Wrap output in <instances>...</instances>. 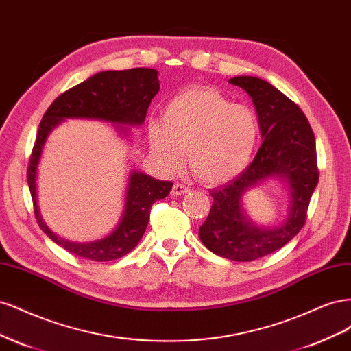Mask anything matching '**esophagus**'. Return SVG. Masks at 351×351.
Segmentation results:
<instances>
[{
    "label": "esophagus",
    "mask_w": 351,
    "mask_h": 351,
    "mask_svg": "<svg viewBox=\"0 0 351 351\" xmlns=\"http://www.w3.org/2000/svg\"><path fill=\"white\" fill-rule=\"evenodd\" d=\"M189 187L187 186H184V184H180V183H177V184H174L173 186V190H171V193L174 195V196H182V195H186L187 192H189Z\"/></svg>",
    "instance_id": "esophagus-1"
}]
</instances>
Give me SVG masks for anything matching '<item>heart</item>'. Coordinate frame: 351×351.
Instances as JSON below:
<instances>
[{
  "label": "heart",
  "instance_id": "b5f03b06",
  "mask_svg": "<svg viewBox=\"0 0 351 351\" xmlns=\"http://www.w3.org/2000/svg\"><path fill=\"white\" fill-rule=\"evenodd\" d=\"M259 139L258 117L214 88H189L167 104L162 123L149 125L151 151L167 173H177L186 151L192 173L221 184L247 167Z\"/></svg>",
  "mask_w": 351,
  "mask_h": 351
}]
</instances>
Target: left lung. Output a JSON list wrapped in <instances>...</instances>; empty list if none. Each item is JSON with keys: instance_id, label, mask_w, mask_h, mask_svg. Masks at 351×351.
<instances>
[{"instance_id": "obj_1", "label": "left lung", "mask_w": 351, "mask_h": 351, "mask_svg": "<svg viewBox=\"0 0 351 351\" xmlns=\"http://www.w3.org/2000/svg\"><path fill=\"white\" fill-rule=\"evenodd\" d=\"M228 82L252 97L263 142L243 173L228 184L212 190L214 202L206 221L199 228V237L218 256L250 262L281 249L303 228L319 169L315 134L299 105L258 77L239 76ZM271 175L287 180L292 190V206L289 218L281 228L263 230L243 218L241 196Z\"/></svg>"}]
</instances>
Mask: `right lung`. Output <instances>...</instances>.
<instances>
[{
  "instance_id": "obj_1",
  "label": "right lung",
  "mask_w": 351,
  "mask_h": 351,
  "mask_svg": "<svg viewBox=\"0 0 351 351\" xmlns=\"http://www.w3.org/2000/svg\"><path fill=\"white\" fill-rule=\"evenodd\" d=\"M159 90L158 71L130 69L101 71L61 93L45 111L27 167V184L34 200L35 218L42 231L76 256L105 262L132 252L147 227L151 208L168 196L171 182H161L134 171L125 192L124 214L112 234L92 243H73L52 232L39 214L36 204V169L49 132L64 119H97L117 124H142L152 98Z\"/></svg>"
}]
</instances>
